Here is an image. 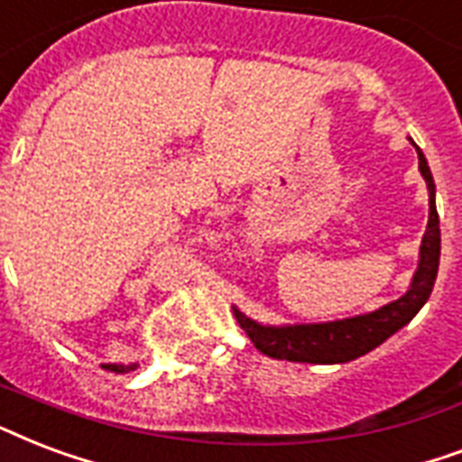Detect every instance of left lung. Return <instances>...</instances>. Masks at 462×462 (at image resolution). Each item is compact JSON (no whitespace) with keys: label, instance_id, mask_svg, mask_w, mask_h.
<instances>
[{"label":"left lung","instance_id":"left-lung-1","mask_svg":"<svg viewBox=\"0 0 462 462\" xmlns=\"http://www.w3.org/2000/svg\"><path fill=\"white\" fill-rule=\"evenodd\" d=\"M419 171L427 179L429 186V225L421 249H419V269L414 273L411 288L385 308L375 310L371 315L351 317L339 322L325 325H295V327H262L235 310L239 327L252 339L262 354L278 361H300V364H346L364 356L375 346H380L387 337L402 329L411 317L417 315L421 305L429 300L439 273V256H441V230H439V213L434 200V179L429 171L424 154L419 152Z\"/></svg>","mask_w":462,"mask_h":462}]
</instances>
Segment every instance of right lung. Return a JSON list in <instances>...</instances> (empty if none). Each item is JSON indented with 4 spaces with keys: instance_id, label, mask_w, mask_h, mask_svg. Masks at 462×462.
<instances>
[{
    "instance_id": "1",
    "label": "right lung",
    "mask_w": 462,
    "mask_h": 462,
    "mask_svg": "<svg viewBox=\"0 0 462 462\" xmlns=\"http://www.w3.org/2000/svg\"><path fill=\"white\" fill-rule=\"evenodd\" d=\"M104 368H108V371H114V373H128V371H133V368H135V364H133V365H116V364H106Z\"/></svg>"
}]
</instances>
